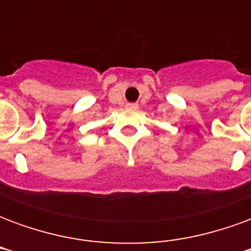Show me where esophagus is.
<instances>
[{"label": "esophagus", "mask_w": 251, "mask_h": 251, "mask_svg": "<svg viewBox=\"0 0 251 251\" xmlns=\"http://www.w3.org/2000/svg\"><path fill=\"white\" fill-rule=\"evenodd\" d=\"M126 109L137 110V109H138V103H127V104H126Z\"/></svg>", "instance_id": "1"}]
</instances>
